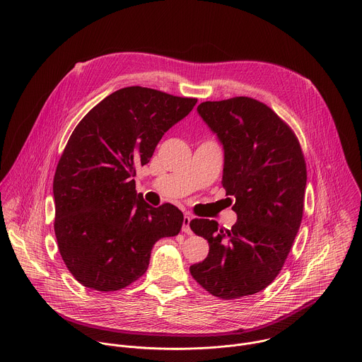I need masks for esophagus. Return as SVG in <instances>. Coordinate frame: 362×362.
I'll return each mask as SVG.
<instances>
[{
	"label": "esophagus",
	"mask_w": 362,
	"mask_h": 362,
	"mask_svg": "<svg viewBox=\"0 0 362 362\" xmlns=\"http://www.w3.org/2000/svg\"><path fill=\"white\" fill-rule=\"evenodd\" d=\"M190 221H192V216L185 214V216H183V226H182V231H183V233H186V234H192Z\"/></svg>",
	"instance_id": "34e87169"
}]
</instances>
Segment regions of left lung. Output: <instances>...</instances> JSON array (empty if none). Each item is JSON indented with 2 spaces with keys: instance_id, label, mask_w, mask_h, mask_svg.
Instances as JSON below:
<instances>
[{
  "instance_id": "obj_1",
  "label": "left lung",
  "mask_w": 362,
  "mask_h": 362,
  "mask_svg": "<svg viewBox=\"0 0 362 362\" xmlns=\"http://www.w3.org/2000/svg\"><path fill=\"white\" fill-rule=\"evenodd\" d=\"M197 112L223 145L221 185L237 221L230 230L214 220L190 221L209 242L207 257L190 266V273L218 298L252 296L277 277L300 228L304 155L291 128L253 98L202 102Z\"/></svg>"
}]
</instances>
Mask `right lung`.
Segmentation results:
<instances>
[{
    "label": "right lung",
    "mask_w": 362,
    "mask_h": 362,
    "mask_svg": "<svg viewBox=\"0 0 362 362\" xmlns=\"http://www.w3.org/2000/svg\"><path fill=\"white\" fill-rule=\"evenodd\" d=\"M142 86L122 88L74 129L54 176L55 235L71 274L96 291H116L145 274L153 245L179 234L183 213L136 194V168L196 105Z\"/></svg>",
    "instance_id": "1"
}]
</instances>
